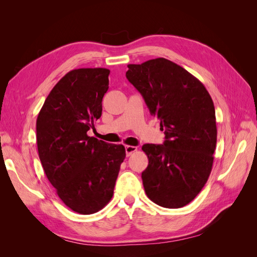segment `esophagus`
<instances>
[{
    "label": "esophagus",
    "mask_w": 257,
    "mask_h": 257,
    "mask_svg": "<svg viewBox=\"0 0 257 257\" xmlns=\"http://www.w3.org/2000/svg\"><path fill=\"white\" fill-rule=\"evenodd\" d=\"M136 151H137V147H135V146H125L126 157H130V155H132Z\"/></svg>",
    "instance_id": "34e87169"
}]
</instances>
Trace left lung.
<instances>
[{"mask_svg": "<svg viewBox=\"0 0 257 257\" xmlns=\"http://www.w3.org/2000/svg\"><path fill=\"white\" fill-rule=\"evenodd\" d=\"M127 67V80L165 131L164 144L142 148L149 160L142 174L146 194L161 207L181 208L198 195L212 169L217 134L212 98L196 77L167 59Z\"/></svg>", "mask_w": 257, "mask_h": 257, "instance_id": "1", "label": "left lung"}]
</instances>
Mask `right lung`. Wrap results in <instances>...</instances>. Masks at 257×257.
I'll use <instances>...</instances> for the list:
<instances>
[{
	"mask_svg": "<svg viewBox=\"0 0 257 257\" xmlns=\"http://www.w3.org/2000/svg\"><path fill=\"white\" fill-rule=\"evenodd\" d=\"M107 68H78L54 85L36 120L40 160L58 196L73 211L92 214L109 203L120 166L122 145L88 136L102 115L109 84Z\"/></svg>",
	"mask_w": 257,
	"mask_h": 257,
	"instance_id": "add662e5",
	"label": "right lung"
}]
</instances>
